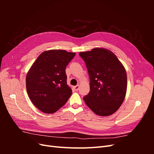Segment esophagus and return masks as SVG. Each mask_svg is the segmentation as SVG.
I'll return each mask as SVG.
<instances>
[{
	"label": "esophagus",
	"mask_w": 154,
	"mask_h": 154,
	"mask_svg": "<svg viewBox=\"0 0 154 154\" xmlns=\"http://www.w3.org/2000/svg\"><path fill=\"white\" fill-rule=\"evenodd\" d=\"M73 88L74 90H75L76 91H78V89H79V85H76V86H74V87H73Z\"/></svg>",
	"instance_id": "esophagus-1"
}]
</instances>
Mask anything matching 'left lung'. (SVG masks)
Returning a JSON list of instances; mask_svg holds the SVG:
<instances>
[{
  "label": "left lung",
  "mask_w": 154,
  "mask_h": 154,
  "mask_svg": "<svg viewBox=\"0 0 154 154\" xmlns=\"http://www.w3.org/2000/svg\"><path fill=\"white\" fill-rule=\"evenodd\" d=\"M90 79V92L83 97L86 105L101 116L114 114L123 103L127 87V72L112 51L94 48L79 53Z\"/></svg>",
  "instance_id": "8db88e82"
}]
</instances>
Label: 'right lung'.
<instances>
[{"instance_id":"add662e5","label":"right lung","mask_w":154,"mask_h":154,"mask_svg":"<svg viewBox=\"0 0 154 154\" xmlns=\"http://www.w3.org/2000/svg\"><path fill=\"white\" fill-rule=\"evenodd\" d=\"M76 53L53 49L41 53L26 76V90L32 103L46 114H53L72 94L66 68Z\"/></svg>"}]
</instances>
